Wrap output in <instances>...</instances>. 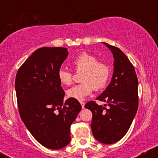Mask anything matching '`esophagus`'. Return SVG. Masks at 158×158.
<instances>
[{
  "label": "esophagus",
  "mask_w": 158,
  "mask_h": 158,
  "mask_svg": "<svg viewBox=\"0 0 158 158\" xmlns=\"http://www.w3.org/2000/svg\"><path fill=\"white\" fill-rule=\"evenodd\" d=\"M80 104H81V108H85V102H82V101H81V102H80Z\"/></svg>",
  "instance_id": "obj_1"
}]
</instances>
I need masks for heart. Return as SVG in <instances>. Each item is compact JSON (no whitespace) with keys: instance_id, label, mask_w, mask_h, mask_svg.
I'll return each mask as SVG.
<instances>
[{"instance_id":"obj_1","label":"heart","mask_w":158,"mask_h":158,"mask_svg":"<svg viewBox=\"0 0 158 158\" xmlns=\"http://www.w3.org/2000/svg\"><path fill=\"white\" fill-rule=\"evenodd\" d=\"M71 64L77 71H82L80 78L82 82L68 90L69 97L83 100L94 89L99 90L104 88L109 81L111 74L110 66L105 61H99L92 54L81 52L72 60ZM58 78L61 84L69 85L72 82L73 75L71 72L61 69L58 72Z\"/></svg>"}]
</instances>
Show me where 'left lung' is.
<instances>
[{
    "instance_id": "left-lung-1",
    "label": "left lung",
    "mask_w": 158,
    "mask_h": 158,
    "mask_svg": "<svg viewBox=\"0 0 158 158\" xmlns=\"http://www.w3.org/2000/svg\"><path fill=\"white\" fill-rule=\"evenodd\" d=\"M113 54L114 73L110 84L97 98L108 107L90 101L85 107L93 114L94 137L99 142L112 144L124 137L138 108V79L135 68L118 48L103 42ZM106 106V105H104Z\"/></svg>"
}]
</instances>
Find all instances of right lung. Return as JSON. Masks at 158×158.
Returning <instances> with one entry per match:
<instances>
[{
	"label": "right lung",
	"mask_w": 158,
	"mask_h": 158,
	"mask_svg": "<svg viewBox=\"0 0 158 158\" xmlns=\"http://www.w3.org/2000/svg\"><path fill=\"white\" fill-rule=\"evenodd\" d=\"M68 56L64 48L38 49L15 77L21 118L34 138L50 149H60L70 142V126L81 109L77 99L64 102L58 72Z\"/></svg>",
	"instance_id": "1"
}]
</instances>
